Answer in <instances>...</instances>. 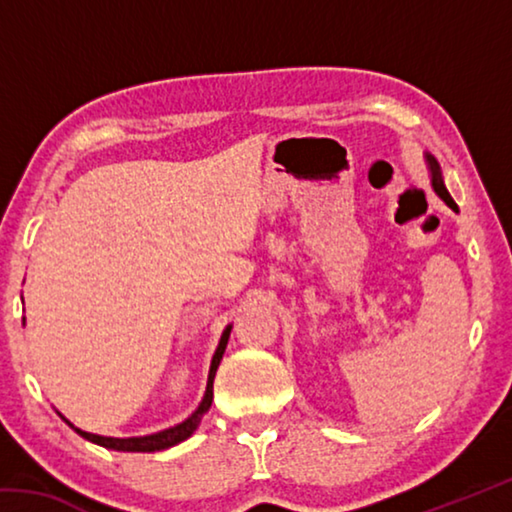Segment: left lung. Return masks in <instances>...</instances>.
Masks as SVG:
<instances>
[{"instance_id":"1","label":"left lung","mask_w":512,"mask_h":512,"mask_svg":"<svg viewBox=\"0 0 512 512\" xmlns=\"http://www.w3.org/2000/svg\"><path fill=\"white\" fill-rule=\"evenodd\" d=\"M424 162H427V169H429V176H431V187H433V192H436L440 198H443V201H445L449 207H452V210H456L454 198L449 196L447 187H445L443 171H440V164H438V160L433 158L431 153H424Z\"/></svg>"}]
</instances>
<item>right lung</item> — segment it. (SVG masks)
Masks as SVG:
<instances>
[{
  "label": "right lung",
  "mask_w": 512,
  "mask_h": 512,
  "mask_svg": "<svg viewBox=\"0 0 512 512\" xmlns=\"http://www.w3.org/2000/svg\"><path fill=\"white\" fill-rule=\"evenodd\" d=\"M230 332H232V325H228L223 329L221 334V341L219 345H216V352L212 357V363H210V375H207V386H205V395L201 404L196 406V411L189 415L187 420H183L180 424H173V427L169 429H162V431H155V433H149V436H131V438H112V436H99V433H88L83 431L79 427H74L72 422H69L65 415H60L69 427H72L76 433H79L81 438L90 440V443L94 445H101L106 449H115V452H160V449H169L173 445L183 443V440H187L192 433L198 429V424H201L203 415L210 411L212 406V397H214V391H212V384H214V375H216V368H219V363L223 359V352H225V345H228V339H230Z\"/></svg>",
  "instance_id": "obj_1"
}]
</instances>
